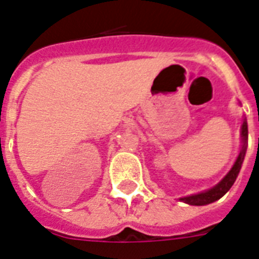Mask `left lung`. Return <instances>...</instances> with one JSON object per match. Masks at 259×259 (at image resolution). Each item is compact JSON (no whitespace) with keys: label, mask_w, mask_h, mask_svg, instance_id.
Listing matches in <instances>:
<instances>
[{"label":"left lung","mask_w":259,"mask_h":259,"mask_svg":"<svg viewBox=\"0 0 259 259\" xmlns=\"http://www.w3.org/2000/svg\"><path fill=\"white\" fill-rule=\"evenodd\" d=\"M241 138H242V146H241L240 154L237 156L236 162H234L233 167L230 168L229 172L224 177V179L221 182L216 184L214 187H212L210 190L204 191V192L196 193V195H191V196L180 197V201H183L186 204H190V205H207V204L213 203L216 200L221 199V197L230 190V187L233 186L234 182H236L237 177H238V172L241 170V166H242V162L245 159V154H246L247 149V122L246 118H244V122L241 126ZM258 147H259V138H258Z\"/></svg>","instance_id":"obj_1"}]
</instances>
